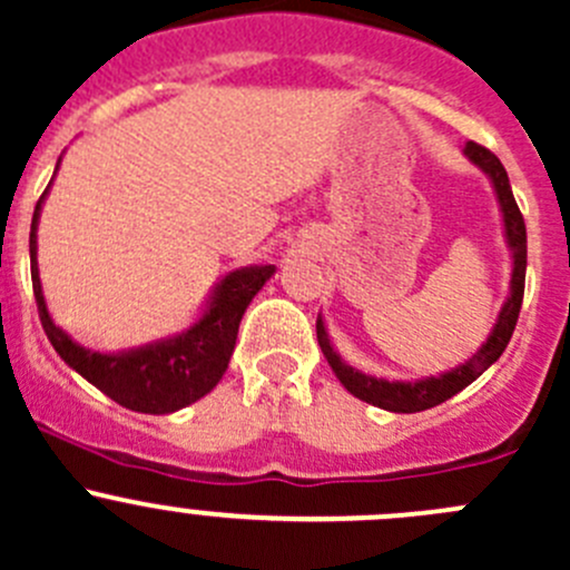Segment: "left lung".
Returning <instances> with one entry per match:
<instances>
[{
  "instance_id": "left-lung-1",
  "label": "left lung",
  "mask_w": 570,
  "mask_h": 570,
  "mask_svg": "<svg viewBox=\"0 0 570 570\" xmlns=\"http://www.w3.org/2000/svg\"><path fill=\"white\" fill-rule=\"evenodd\" d=\"M465 157H469L476 168H482L488 176H491L493 187H497V195H499V204H502L504 232H508L510 250H513V281H510V297L508 303H504L502 314H499V322L497 327H493V333L488 336V342L471 355L469 364L458 366V370L446 372V375L441 377H428V381H419V383L377 381V377L355 372L353 366H347L336 353H333L331 338H327L325 333V325H322V320H317L320 347L322 353H325L331 370L336 372V377L342 381V386L353 396H358V400L383 407V411H394V413L428 411V407L441 405V402H446L450 396L463 392L469 383H474L476 377H480L482 372H485L488 366L504 353V347H508L510 336H513L515 331V322H519L521 301H524V278H527L524 215H521L519 204H515L513 189H510L508 170H504V165L499 163L497 154L488 151V148L480 146V142H465Z\"/></svg>"
}]
</instances>
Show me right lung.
<instances>
[{
  "instance_id": "obj_1",
  "label": "right lung",
  "mask_w": 570,
  "mask_h": 570,
  "mask_svg": "<svg viewBox=\"0 0 570 570\" xmlns=\"http://www.w3.org/2000/svg\"><path fill=\"white\" fill-rule=\"evenodd\" d=\"M46 193L40 195L32 215L30 256H32V292H36L38 317L49 336L51 347L60 353L71 370H77L85 381L101 389L109 400L129 411L140 413H174L189 402L200 400L217 386L223 372L228 370V358L237 344L239 320L264 281L275 273L273 264L264 267H245L226 275L217 286L206 314L181 336L168 342L148 344L120 355H101L73 344L46 312L43 292H40L38 262H36V226Z\"/></svg>"
}]
</instances>
